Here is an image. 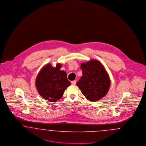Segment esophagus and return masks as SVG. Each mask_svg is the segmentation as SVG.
Masks as SVG:
<instances>
[{
    "mask_svg": "<svg viewBox=\"0 0 146 146\" xmlns=\"http://www.w3.org/2000/svg\"><path fill=\"white\" fill-rule=\"evenodd\" d=\"M76 80H73V81H72V82H71V83H72V85H76Z\"/></svg>",
    "mask_w": 146,
    "mask_h": 146,
    "instance_id": "obj_1",
    "label": "esophagus"
}]
</instances>
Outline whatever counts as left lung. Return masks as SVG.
Returning a JSON list of instances; mask_svg holds the SVG:
<instances>
[{"label":"left lung","instance_id":"1","mask_svg":"<svg viewBox=\"0 0 146 146\" xmlns=\"http://www.w3.org/2000/svg\"><path fill=\"white\" fill-rule=\"evenodd\" d=\"M83 76L76 85L88 100L95 102L107 94L110 87V79L104 66L96 60L81 64Z\"/></svg>","mask_w":146,"mask_h":146}]
</instances>
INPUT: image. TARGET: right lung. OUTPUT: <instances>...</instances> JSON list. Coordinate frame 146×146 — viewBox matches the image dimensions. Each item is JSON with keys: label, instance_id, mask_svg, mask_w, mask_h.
<instances>
[{"label": "right lung", "instance_id": "add662e5", "mask_svg": "<svg viewBox=\"0 0 146 146\" xmlns=\"http://www.w3.org/2000/svg\"><path fill=\"white\" fill-rule=\"evenodd\" d=\"M61 63L53 67L50 63L43 67L35 80V86L39 95L50 102H55L62 97L68 86L71 85L65 71L61 70Z\"/></svg>", "mask_w": 146, "mask_h": 146}]
</instances>
